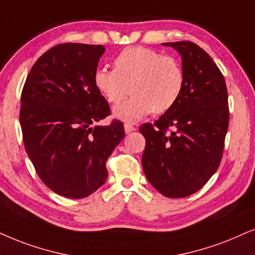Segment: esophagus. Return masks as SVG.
Masks as SVG:
<instances>
[{
  "instance_id": "34e87169",
  "label": "esophagus",
  "mask_w": 255,
  "mask_h": 255,
  "mask_svg": "<svg viewBox=\"0 0 255 255\" xmlns=\"http://www.w3.org/2000/svg\"><path fill=\"white\" fill-rule=\"evenodd\" d=\"M136 129V127H134L133 125H130V124H125V131L126 133H130V131H133V130H135Z\"/></svg>"
}]
</instances>
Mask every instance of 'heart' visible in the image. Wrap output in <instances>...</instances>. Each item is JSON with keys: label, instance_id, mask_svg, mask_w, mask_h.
I'll use <instances>...</instances> for the list:
<instances>
[{"label": "heart", "instance_id": "1", "mask_svg": "<svg viewBox=\"0 0 255 255\" xmlns=\"http://www.w3.org/2000/svg\"><path fill=\"white\" fill-rule=\"evenodd\" d=\"M114 69L98 68L93 81L109 104H119L114 117L135 122L151 112L163 114L178 104L185 89V70L175 57L146 47L126 48L114 59Z\"/></svg>", "mask_w": 255, "mask_h": 255}]
</instances>
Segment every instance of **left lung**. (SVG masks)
<instances>
[{"label":"left lung","mask_w":255,"mask_h":255,"mask_svg":"<svg viewBox=\"0 0 255 255\" xmlns=\"http://www.w3.org/2000/svg\"><path fill=\"white\" fill-rule=\"evenodd\" d=\"M180 53L185 89L170 111L138 128L146 138L142 167L151 186L167 198H186L202 188L222 159L230 122L224 75L191 41L163 43Z\"/></svg>","instance_id":"left-lung-1"}]
</instances>
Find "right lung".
I'll return each instance as SVG.
<instances>
[{"instance_id": "right-lung-1", "label": "right lung", "mask_w": 255, "mask_h": 255, "mask_svg": "<svg viewBox=\"0 0 255 255\" xmlns=\"http://www.w3.org/2000/svg\"><path fill=\"white\" fill-rule=\"evenodd\" d=\"M101 44L60 43L31 67L21 94L20 124L25 151L48 188L82 199L104 185L106 162L125 136L124 124L93 126L111 115L93 76Z\"/></svg>"}]
</instances>
